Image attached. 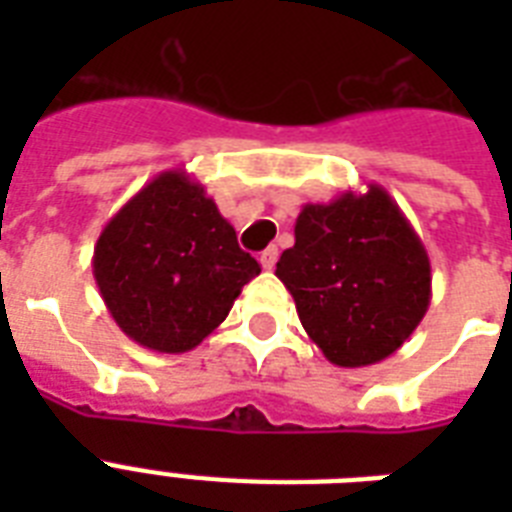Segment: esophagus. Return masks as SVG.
I'll list each match as a JSON object with an SVG mask.
<instances>
[{
  "instance_id": "1",
  "label": "esophagus",
  "mask_w": 512,
  "mask_h": 512,
  "mask_svg": "<svg viewBox=\"0 0 512 512\" xmlns=\"http://www.w3.org/2000/svg\"><path fill=\"white\" fill-rule=\"evenodd\" d=\"M276 260H279V249L276 247H268L260 252V265H263L265 271H271L273 265H276Z\"/></svg>"
}]
</instances>
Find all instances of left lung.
Returning <instances> with one entry per match:
<instances>
[{
	"mask_svg": "<svg viewBox=\"0 0 512 512\" xmlns=\"http://www.w3.org/2000/svg\"><path fill=\"white\" fill-rule=\"evenodd\" d=\"M276 276L295 297L297 316L337 366H369L396 353L430 305V260L390 193H342L305 204L295 247Z\"/></svg>",
	"mask_w": 512,
	"mask_h": 512,
	"instance_id": "obj_1",
	"label": "left lung"
}]
</instances>
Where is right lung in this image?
<instances>
[{
    "instance_id": "obj_1",
    "label": "right lung",
    "mask_w": 512,
    "mask_h": 512,
    "mask_svg": "<svg viewBox=\"0 0 512 512\" xmlns=\"http://www.w3.org/2000/svg\"><path fill=\"white\" fill-rule=\"evenodd\" d=\"M92 273L124 335L185 353L225 321L260 265L185 170L146 183L100 231Z\"/></svg>"
}]
</instances>
